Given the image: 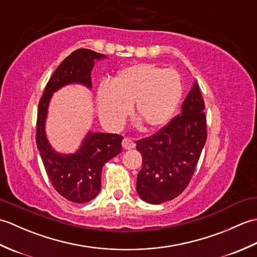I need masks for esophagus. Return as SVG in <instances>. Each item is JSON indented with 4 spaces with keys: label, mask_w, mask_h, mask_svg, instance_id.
Here are the masks:
<instances>
[{
    "label": "esophagus",
    "mask_w": 257,
    "mask_h": 257,
    "mask_svg": "<svg viewBox=\"0 0 257 257\" xmlns=\"http://www.w3.org/2000/svg\"><path fill=\"white\" fill-rule=\"evenodd\" d=\"M136 147V144L134 143V141L132 139L129 138H123L122 140V148L125 149V150H129V149H133Z\"/></svg>",
    "instance_id": "esophagus-1"
}]
</instances>
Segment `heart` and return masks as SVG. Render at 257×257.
Instances as JSON below:
<instances>
[{"mask_svg": "<svg viewBox=\"0 0 257 257\" xmlns=\"http://www.w3.org/2000/svg\"><path fill=\"white\" fill-rule=\"evenodd\" d=\"M182 97V81L173 68L161 69L151 64H136L117 74L112 83L103 81L98 88L97 107L101 121L119 128L134 112L148 129L167 124Z\"/></svg>", "mask_w": 257, "mask_h": 257, "instance_id": "1", "label": "heart"}]
</instances>
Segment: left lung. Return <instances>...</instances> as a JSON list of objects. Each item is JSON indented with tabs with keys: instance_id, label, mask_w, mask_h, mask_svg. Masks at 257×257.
<instances>
[{
	"instance_id": "1",
	"label": "left lung",
	"mask_w": 257,
	"mask_h": 257,
	"mask_svg": "<svg viewBox=\"0 0 257 257\" xmlns=\"http://www.w3.org/2000/svg\"><path fill=\"white\" fill-rule=\"evenodd\" d=\"M204 108L199 85L194 83L181 113L155 135L136 141L143 155L137 192L144 201L160 204L188 187L206 141Z\"/></svg>"
}]
</instances>
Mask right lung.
Instances as JSON below:
<instances>
[{"instance_id":"obj_1","label":"right lung","mask_w":257,"mask_h":257,"mask_svg":"<svg viewBox=\"0 0 257 257\" xmlns=\"http://www.w3.org/2000/svg\"><path fill=\"white\" fill-rule=\"evenodd\" d=\"M105 57L87 48L73 52L54 72L38 103L36 145L46 173L54 189L75 203L89 202L99 193L102 167L121 152L123 137L117 134L88 133L76 154H57L45 135L47 107L53 92L65 85L79 83L91 88L90 72L94 61Z\"/></svg>"}]
</instances>
